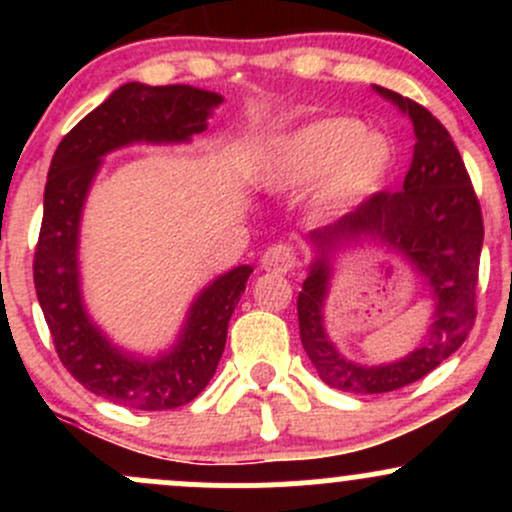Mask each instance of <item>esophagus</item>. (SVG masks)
Returning a JSON list of instances; mask_svg holds the SVG:
<instances>
[{"mask_svg": "<svg viewBox=\"0 0 512 512\" xmlns=\"http://www.w3.org/2000/svg\"><path fill=\"white\" fill-rule=\"evenodd\" d=\"M262 269L264 272L274 274H286L289 269L296 267V252H293L289 245H272V248L264 250L262 255Z\"/></svg>", "mask_w": 512, "mask_h": 512, "instance_id": "esophagus-1", "label": "esophagus"}]
</instances>
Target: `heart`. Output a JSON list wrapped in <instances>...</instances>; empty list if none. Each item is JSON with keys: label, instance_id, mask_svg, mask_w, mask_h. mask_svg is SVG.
<instances>
[{"label": "heart", "instance_id": "obj_1", "mask_svg": "<svg viewBox=\"0 0 512 512\" xmlns=\"http://www.w3.org/2000/svg\"><path fill=\"white\" fill-rule=\"evenodd\" d=\"M395 166L390 137L366 132L354 117H322L272 146L260 166V182L269 192H293L322 178L315 211L342 214L383 190Z\"/></svg>", "mask_w": 512, "mask_h": 512}]
</instances>
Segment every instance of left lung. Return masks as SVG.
<instances>
[{"mask_svg": "<svg viewBox=\"0 0 512 512\" xmlns=\"http://www.w3.org/2000/svg\"><path fill=\"white\" fill-rule=\"evenodd\" d=\"M414 125V156L402 190L378 192L356 211L308 236L315 257L298 293V327L305 354L334 390L378 395L416 383L467 339L477 317L484 221L467 168L452 137L424 105L373 86ZM373 242L399 254L427 279L434 308L427 332L407 357L390 364L346 359L324 330V303L333 262L346 247Z\"/></svg>", "mask_w": 512, "mask_h": 512, "instance_id": "1", "label": "left lung"}]
</instances>
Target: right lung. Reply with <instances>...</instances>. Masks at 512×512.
Wrapping results in <instances>:
<instances>
[{
	"mask_svg": "<svg viewBox=\"0 0 512 512\" xmlns=\"http://www.w3.org/2000/svg\"><path fill=\"white\" fill-rule=\"evenodd\" d=\"M223 96L204 88L129 81L76 125L52 156L33 281L64 368L93 395L115 404L161 411L192 402L214 378L228 320L243 296L250 264L216 276L187 310L170 349L139 356L110 342L81 296V214L103 156L129 144H187L207 129Z\"/></svg>",
	"mask_w": 512,
	"mask_h": 512,
	"instance_id": "right-lung-1",
	"label": "right lung"
}]
</instances>
